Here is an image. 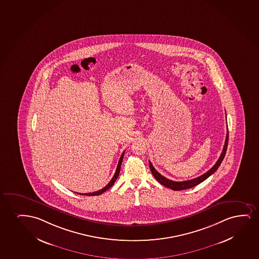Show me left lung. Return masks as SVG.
Segmentation results:
<instances>
[{
    "mask_svg": "<svg viewBox=\"0 0 259 259\" xmlns=\"http://www.w3.org/2000/svg\"><path fill=\"white\" fill-rule=\"evenodd\" d=\"M228 143H229V128H228V132H227V136H226L225 145L224 148L222 152V155L218 159V161H216L212 168L209 169L208 171L205 172V174L198 177V178H193L192 180H188V181L183 182H176L169 180L168 178H164L163 176H161L159 172L154 168V166L151 163V161H149V167H150V170H151L152 174L155 177V179L157 180L161 185H164L168 188L171 189L173 191H183V190H186V189L192 188L194 187L198 184H200L203 181H205L206 178H208L210 176L212 175V173H214L217 168L221 166L222 161L225 157L226 152H227V148H228Z\"/></svg>",
    "mask_w": 259,
    "mask_h": 259,
    "instance_id": "left-lung-1",
    "label": "left lung"
}]
</instances>
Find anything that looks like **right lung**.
I'll return each instance as SVG.
<instances>
[{"label":"right lung","mask_w":259,"mask_h":259,"mask_svg":"<svg viewBox=\"0 0 259 259\" xmlns=\"http://www.w3.org/2000/svg\"><path fill=\"white\" fill-rule=\"evenodd\" d=\"M124 152H123V154L121 155L120 159H119V161H118V166H117V168H116V172H115L114 176H113V178H111V181L109 182V184H108L105 187L101 189V190H99L98 192H91V193H78V194L80 195H87V196H98V195H100L103 193V192H106L108 189L111 188V186L113 185L115 181L117 180V178H118V175H119V171H120V167L121 163H122V161H123V157H124ZM77 193V192H76Z\"/></svg>","instance_id":"1"}]
</instances>
